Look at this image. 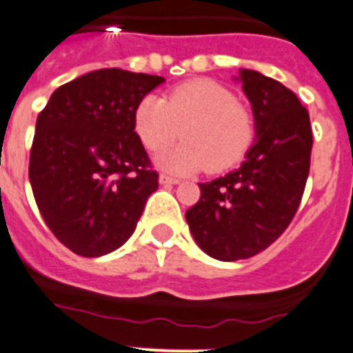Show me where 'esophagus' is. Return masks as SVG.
<instances>
[{"label":"esophagus","instance_id":"1","mask_svg":"<svg viewBox=\"0 0 353 353\" xmlns=\"http://www.w3.org/2000/svg\"><path fill=\"white\" fill-rule=\"evenodd\" d=\"M159 182L164 183V185H174V183H179L180 180L174 179V176H170V174H160Z\"/></svg>","mask_w":353,"mask_h":353}]
</instances>
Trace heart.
Segmentation results:
<instances>
[{
	"mask_svg": "<svg viewBox=\"0 0 353 353\" xmlns=\"http://www.w3.org/2000/svg\"><path fill=\"white\" fill-rule=\"evenodd\" d=\"M133 126L150 151L164 150L182 131L185 142L159 157L160 164L176 173L229 170L243 160L256 137L252 113L211 79L179 84L165 99L144 95L135 108Z\"/></svg>",
	"mask_w": 353,
	"mask_h": 353,
	"instance_id": "heart-1",
	"label": "heart"
}]
</instances>
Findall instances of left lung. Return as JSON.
I'll use <instances>...</instances> for the list:
<instances>
[{"label": "left lung", "mask_w": 353, "mask_h": 353, "mask_svg": "<svg viewBox=\"0 0 353 353\" xmlns=\"http://www.w3.org/2000/svg\"><path fill=\"white\" fill-rule=\"evenodd\" d=\"M256 141L238 170L200 185L185 211L198 247L220 261L247 260L274 243L292 222L310 170L312 128L298 95L256 70H241Z\"/></svg>", "instance_id": "left-lung-1"}]
</instances>
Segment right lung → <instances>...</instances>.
<instances>
[{
	"instance_id": "1",
	"label": "right lung",
	"mask_w": 353,
	"mask_h": 353,
	"mask_svg": "<svg viewBox=\"0 0 353 353\" xmlns=\"http://www.w3.org/2000/svg\"><path fill=\"white\" fill-rule=\"evenodd\" d=\"M164 77L103 68L63 84L37 115L28 176L41 216L72 252L97 258L135 231L159 173L133 115Z\"/></svg>"
}]
</instances>
